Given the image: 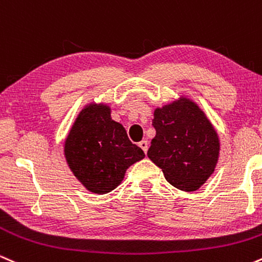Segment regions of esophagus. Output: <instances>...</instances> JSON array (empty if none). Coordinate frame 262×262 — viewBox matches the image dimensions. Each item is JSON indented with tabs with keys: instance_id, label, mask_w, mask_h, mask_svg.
<instances>
[{
	"instance_id": "esophagus-1",
	"label": "esophagus",
	"mask_w": 262,
	"mask_h": 262,
	"mask_svg": "<svg viewBox=\"0 0 262 262\" xmlns=\"http://www.w3.org/2000/svg\"><path fill=\"white\" fill-rule=\"evenodd\" d=\"M138 145H139V148L143 150V151L146 154V151H148V141H146V140H141L140 143L138 144Z\"/></svg>"
}]
</instances>
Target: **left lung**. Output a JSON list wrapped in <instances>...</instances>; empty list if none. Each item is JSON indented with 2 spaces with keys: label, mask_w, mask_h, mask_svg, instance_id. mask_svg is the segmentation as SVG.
I'll return each mask as SVG.
<instances>
[{
  "label": "left lung",
  "mask_w": 262,
  "mask_h": 262,
  "mask_svg": "<svg viewBox=\"0 0 262 262\" xmlns=\"http://www.w3.org/2000/svg\"><path fill=\"white\" fill-rule=\"evenodd\" d=\"M156 135L148 156L165 179L181 191H196L214 171L219 156L217 132L194 102L181 97L154 112Z\"/></svg>",
  "instance_id": "obj_1"
}]
</instances>
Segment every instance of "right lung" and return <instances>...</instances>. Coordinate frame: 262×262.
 <instances>
[{"label":"right lung","instance_id":"add662e5","mask_svg":"<svg viewBox=\"0 0 262 262\" xmlns=\"http://www.w3.org/2000/svg\"><path fill=\"white\" fill-rule=\"evenodd\" d=\"M64 151L76 179L98 194L116 188L128 167L145 156L129 140L123 125L111 118L110 107L104 104H90L81 111Z\"/></svg>","mask_w":262,"mask_h":262}]
</instances>
